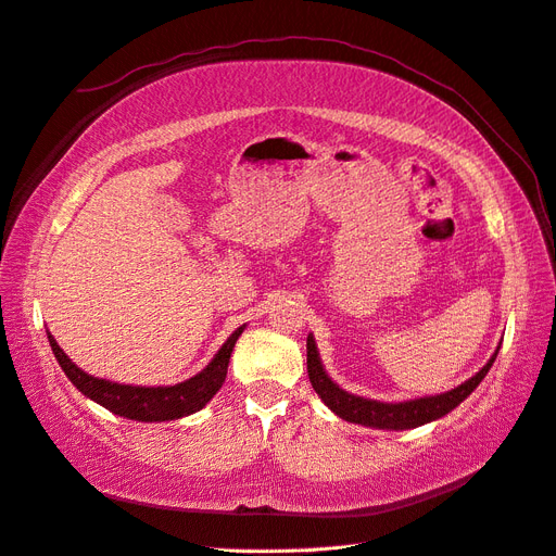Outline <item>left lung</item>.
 I'll list each match as a JSON object with an SVG mask.
<instances>
[{"mask_svg": "<svg viewBox=\"0 0 556 556\" xmlns=\"http://www.w3.org/2000/svg\"><path fill=\"white\" fill-rule=\"evenodd\" d=\"M497 350H501V345L495 348L491 359L479 374H475L472 378L465 380L463 386L453 388L448 392L418 396V400H408V402H376V400H364V396L345 392L343 388L336 386L321 364L315 336L309 333L307 336V376H309L312 388H315V392L319 394V400L329 406L338 418H343L348 422H357L364 427H374V430H414V427L444 418L455 406H460V402H465L467 396L479 388V382L486 378L489 368L497 357Z\"/></svg>", "mask_w": 556, "mask_h": 556, "instance_id": "left-lung-1", "label": "left lung"}]
</instances>
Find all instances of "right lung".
<instances>
[{
  "label": "right lung",
  "mask_w": 556,
  "mask_h": 556,
  "mask_svg": "<svg viewBox=\"0 0 556 556\" xmlns=\"http://www.w3.org/2000/svg\"><path fill=\"white\" fill-rule=\"evenodd\" d=\"M247 324L225 340L223 348L216 352V357L208 362L204 371L197 376L178 382V386H160V388H146V386H122V382H112L105 378H96L67 357L55 343V338L47 331L49 345L59 359L61 368L70 382L87 396V400L101 404L103 408L112 410L115 416L138 420V422H164V420H178L185 416H192L202 410L216 394L227 376V364H230V354L239 336L244 333Z\"/></svg>",
  "instance_id": "add662e5"
}]
</instances>
